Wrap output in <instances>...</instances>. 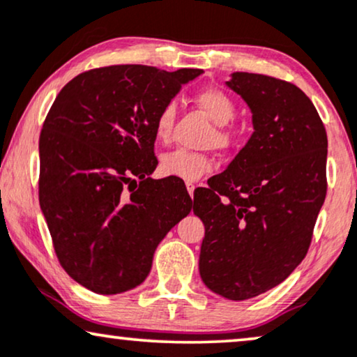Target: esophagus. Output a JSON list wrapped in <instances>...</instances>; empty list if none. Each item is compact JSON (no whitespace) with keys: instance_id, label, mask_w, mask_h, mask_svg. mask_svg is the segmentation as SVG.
Returning a JSON list of instances; mask_svg holds the SVG:
<instances>
[{"instance_id":"1","label":"esophagus","mask_w":357,"mask_h":357,"mask_svg":"<svg viewBox=\"0 0 357 357\" xmlns=\"http://www.w3.org/2000/svg\"><path fill=\"white\" fill-rule=\"evenodd\" d=\"M186 188H188V192H189V196H194V189H196V186H194L192 183H186Z\"/></svg>"}]
</instances>
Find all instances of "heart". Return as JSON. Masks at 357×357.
<instances>
[{
	"instance_id": "obj_1",
	"label": "heart",
	"mask_w": 357,
	"mask_h": 357,
	"mask_svg": "<svg viewBox=\"0 0 357 357\" xmlns=\"http://www.w3.org/2000/svg\"><path fill=\"white\" fill-rule=\"evenodd\" d=\"M196 101L199 106L204 109V112L212 119L213 123L218 126V130L215 132V142L220 146L230 145L231 134L225 130V126H228L234 121L236 114L235 101L223 93L222 89L217 88H207L197 94ZM176 117V106L174 102L165 104L163 109L158 112L155 122V134L156 139L160 142H168L173 132V123ZM213 168L212 160L207 155L197 153V151H189L184 149H178L173 151H168L161 156L160 169L165 176H171V178H179L183 181L192 183L201 179L202 176L211 173Z\"/></svg>"
}]
</instances>
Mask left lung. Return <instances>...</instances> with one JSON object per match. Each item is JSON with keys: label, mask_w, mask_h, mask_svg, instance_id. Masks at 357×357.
Returning a JSON list of instances; mask_svg holds the SVG:
<instances>
[{"label": "left lung", "mask_w": 357, "mask_h": 357, "mask_svg": "<svg viewBox=\"0 0 357 357\" xmlns=\"http://www.w3.org/2000/svg\"><path fill=\"white\" fill-rule=\"evenodd\" d=\"M251 111L253 134L225 171L194 192L206 227L199 273L212 292L246 301L286 281L305 258L326 196L325 127L296 84L230 75Z\"/></svg>", "instance_id": "left-lung-1"}]
</instances>
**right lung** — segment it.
<instances>
[{
    "instance_id": "1",
    "label": "right lung",
    "mask_w": 357,
    "mask_h": 357,
    "mask_svg": "<svg viewBox=\"0 0 357 357\" xmlns=\"http://www.w3.org/2000/svg\"><path fill=\"white\" fill-rule=\"evenodd\" d=\"M202 73L106 66L75 76L52 104L39 139L40 211L60 264L89 291L140 286L156 246L191 212L183 183L150 174L156 116Z\"/></svg>"
}]
</instances>
